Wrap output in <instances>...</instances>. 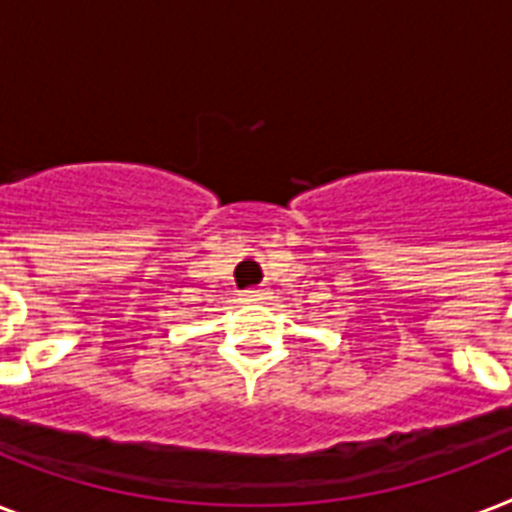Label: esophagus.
I'll return each instance as SVG.
<instances>
[{"label":"esophagus","mask_w":512,"mask_h":512,"mask_svg":"<svg viewBox=\"0 0 512 512\" xmlns=\"http://www.w3.org/2000/svg\"><path fill=\"white\" fill-rule=\"evenodd\" d=\"M260 297H263V289L260 287L244 289V300H247V303H255V300H260Z\"/></svg>","instance_id":"obj_1"}]
</instances>
